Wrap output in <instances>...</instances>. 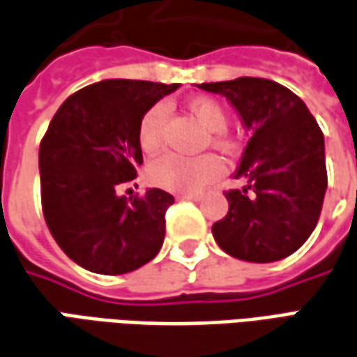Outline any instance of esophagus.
<instances>
[{"label":"esophagus","mask_w":357,"mask_h":357,"mask_svg":"<svg viewBox=\"0 0 357 357\" xmlns=\"http://www.w3.org/2000/svg\"><path fill=\"white\" fill-rule=\"evenodd\" d=\"M179 199H191V201H201V199H203V195H201V193H181V195H179Z\"/></svg>","instance_id":"34e87169"}]
</instances>
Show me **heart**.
Wrapping results in <instances>:
<instances>
[{"label":"heart","mask_w":357,"mask_h":357,"mask_svg":"<svg viewBox=\"0 0 357 357\" xmlns=\"http://www.w3.org/2000/svg\"><path fill=\"white\" fill-rule=\"evenodd\" d=\"M189 111L199 123L213 132V142L220 148H229L230 140L222 132L227 128V113L219 101L211 97H193L188 103ZM166 121V107L154 105L144 113L138 125V146L146 154H154L162 142V125ZM222 160L215 154H203L195 158L168 152L154 160L148 168V179L162 189L174 193L199 191L222 174Z\"/></svg>","instance_id":"1"}]
</instances>
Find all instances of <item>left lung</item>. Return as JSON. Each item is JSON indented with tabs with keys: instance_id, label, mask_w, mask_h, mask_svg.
<instances>
[{
	"instance_id": "1",
	"label": "left lung",
	"mask_w": 357,
	"mask_h": 357,
	"mask_svg": "<svg viewBox=\"0 0 357 357\" xmlns=\"http://www.w3.org/2000/svg\"><path fill=\"white\" fill-rule=\"evenodd\" d=\"M227 97L252 138L234 178L246 185L225 193L229 213L213 236L232 258L278 261L305 244L319 222L326 193L324 137L291 89L264 77L199 84Z\"/></svg>"
}]
</instances>
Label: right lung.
Listing matches in <instances>:
<instances>
[{
    "label": "right lung",
    "instance_id": "obj_1",
    "mask_svg": "<svg viewBox=\"0 0 357 357\" xmlns=\"http://www.w3.org/2000/svg\"><path fill=\"white\" fill-rule=\"evenodd\" d=\"M179 84L103 79L70 96L52 117L38 150L43 213L70 260L101 273L138 270L164 244L174 197L150 188L119 195L142 164L138 125Z\"/></svg>",
    "mask_w": 357,
    "mask_h": 357
}]
</instances>
